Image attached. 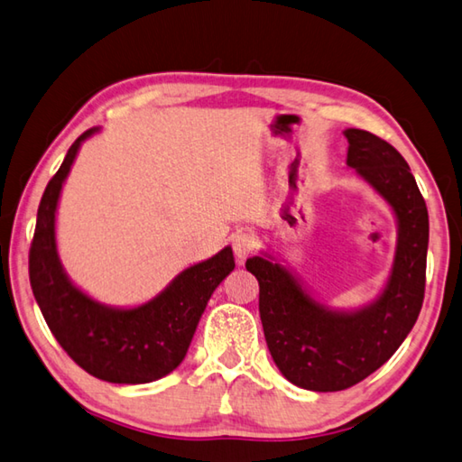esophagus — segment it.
<instances>
[{
  "instance_id": "esophagus-1",
  "label": "esophagus",
  "mask_w": 462,
  "mask_h": 462,
  "mask_svg": "<svg viewBox=\"0 0 462 462\" xmlns=\"http://www.w3.org/2000/svg\"><path fill=\"white\" fill-rule=\"evenodd\" d=\"M257 249V239L254 233H239L233 239V254L239 261H245Z\"/></svg>"
}]
</instances>
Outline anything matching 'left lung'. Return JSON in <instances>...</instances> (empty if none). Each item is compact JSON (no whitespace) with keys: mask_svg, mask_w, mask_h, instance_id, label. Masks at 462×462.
Wrapping results in <instances>:
<instances>
[{"mask_svg":"<svg viewBox=\"0 0 462 462\" xmlns=\"http://www.w3.org/2000/svg\"><path fill=\"white\" fill-rule=\"evenodd\" d=\"M347 164L394 208L398 245L390 282L372 306L329 311L280 263L247 259L259 282V316L272 358L291 384L337 393L390 360L419 318L426 283L429 211L408 162L384 138L347 128Z\"/></svg>","mask_w":462,"mask_h":462,"instance_id":"left-lung-1","label":"left lung"}]
</instances>
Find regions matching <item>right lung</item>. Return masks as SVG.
Listing matches in <instances>:
<instances>
[{
    "instance_id": "1",
    "label": "right lung",
    "mask_w": 462,
    "mask_h": 462,
    "mask_svg": "<svg viewBox=\"0 0 462 462\" xmlns=\"http://www.w3.org/2000/svg\"><path fill=\"white\" fill-rule=\"evenodd\" d=\"M92 133L90 128L76 138L43 190L30 247V283L50 332L78 366L115 384H146L167 376L185 358L208 298L233 272V251L225 247L185 269L141 308H104L74 287L56 254V205L76 152Z\"/></svg>"
}]
</instances>
